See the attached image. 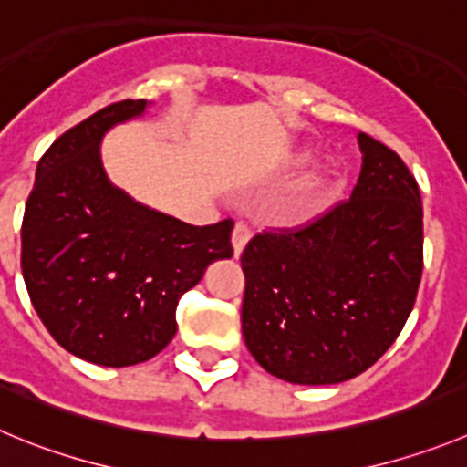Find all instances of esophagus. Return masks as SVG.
Returning <instances> with one entry per match:
<instances>
[{
	"instance_id": "obj_1",
	"label": "esophagus",
	"mask_w": 467,
	"mask_h": 467,
	"mask_svg": "<svg viewBox=\"0 0 467 467\" xmlns=\"http://www.w3.org/2000/svg\"><path fill=\"white\" fill-rule=\"evenodd\" d=\"M248 239H251V230H248V225L244 223H237L233 230V251H234V258H239L242 255V251L246 248Z\"/></svg>"
}]
</instances>
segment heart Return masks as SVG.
Masks as SVG:
<instances>
[{"label": "heart", "instance_id": "obj_1", "mask_svg": "<svg viewBox=\"0 0 467 467\" xmlns=\"http://www.w3.org/2000/svg\"><path fill=\"white\" fill-rule=\"evenodd\" d=\"M308 161V154H295L293 163L302 165ZM341 182V170L337 163H320L316 168L306 170L295 184V198H297L299 207H311L317 200L325 198L329 191L337 189Z\"/></svg>", "mask_w": 467, "mask_h": 467}]
</instances>
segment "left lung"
Listing matches in <instances>:
<instances>
[{
  "label": "left lung",
  "instance_id": "left-lung-1",
  "mask_svg": "<svg viewBox=\"0 0 467 467\" xmlns=\"http://www.w3.org/2000/svg\"><path fill=\"white\" fill-rule=\"evenodd\" d=\"M348 202L299 233L246 244L242 332L265 371L293 385H337L396 341L415 306L424 212L415 177L371 135Z\"/></svg>",
  "mask_w": 467,
  "mask_h": 467
}]
</instances>
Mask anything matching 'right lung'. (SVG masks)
Wrapping results in <instances>:
<instances>
[{
	"label": "right lung",
	"mask_w": 467,
	"mask_h": 467,
	"mask_svg": "<svg viewBox=\"0 0 467 467\" xmlns=\"http://www.w3.org/2000/svg\"><path fill=\"white\" fill-rule=\"evenodd\" d=\"M151 101H119L59 135L36 165L23 219V276L64 350L99 366L159 355L177 332V302L216 260L233 258V221L189 225L115 186L103 138Z\"/></svg>",
	"instance_id": "obj_1"
}]
</instances>
